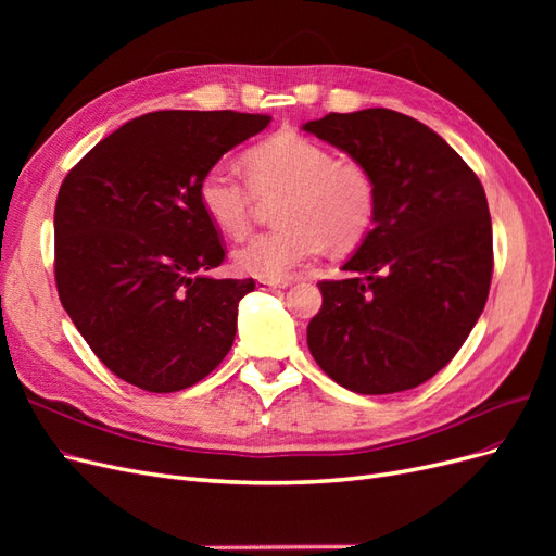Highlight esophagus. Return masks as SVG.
<instances>
[{
    "label": "esophagus",
    "mask_w": 556,
    "mask_h": 556,
    "mask_svg": "<svg viewBox=\"0 0 556 556\" xmlns=\"http://www.w3.org/2000/svg\"><path fill=\"white\" fill-rule=\"evenodd\" d=\"M260 288L285 290V288H290V280H260Z\"/></svg>",
    "instance_id": "obj_1"
}]
</instances>
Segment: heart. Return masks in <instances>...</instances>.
I'll return each mask as SVG.
<instances>
[{
    "label": "heart",
    "instance_id": "heart-1",
    "mask_svg": "<svg viewBox=\"0 0 556 556\" xmlns=\"http://www.w3.org/2000/svg\"><path fill=\"white\" fill-rule=\"evenodd\" d=\"M243 176L231 162L213 164L199 182V201L211 223L239 239L250 229L257 199L282 197L278 223L233 252V266L260 280H282L327 245L357 248L374 229L378 185L362 162L339 160L325 143L296 131L252 146Z\"/></svg>",
    "mask_w": 556,
    "mask_h": 556
}]
</instances>
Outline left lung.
I'll list each match as a JSON object with an SVG mask.
<instances>
[{"instance_id":"obj_1","label":"left lung","mask_w":556,"mask_h":556,"mask_svg":"<svg viewBox=\"0 0 556 556\" xmlns=\"http://www.w3.org/2000/svg\"><path fill=\"white\" fill-rule=\"evenodd\" d=\"M362 162L378 185L374 229L323 280L308 350L357 394L427 382L457 355L486 304L492 217L478 176L439 134L390 109L329 113L304 125Z\"/></svg>"}]
</instances>
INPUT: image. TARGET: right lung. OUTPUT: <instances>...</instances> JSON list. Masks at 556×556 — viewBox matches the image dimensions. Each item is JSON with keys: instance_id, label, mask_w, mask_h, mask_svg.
<instances>
[{"instance_id": "right-lung-1", "label": "right lung", "mask_w": 556, "mask_h": 556, "mask_svg": "<svg viewBox=\"0 0 556 556\" xmlns=\"http://www.w3.org/2000/svg\"><path fill=\"white\" fill-rule=\"evenodd\" d=\"M271 115L155 111L125 123L66 174L55 201V282L94 355L169 394L225 359L255 280L211 278L225 248L199 182Z\"/></svg>"}]
</instances>
